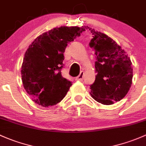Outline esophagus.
Returning a JSON list of instances; mask_svg holds the SVG:
<instances>
[{
    "instance_id": "34e87169",
    "label": "esophagus",
    "mask_w": 146,
    "mask_h": 146,
    "mask_svg": "<svg viewBox=\"0 0 146 146\" xmlns=\"http://www.w3.org/2000/svg\"><path fill=\"white\" fill-rule=\"evenodd\" d=\"M83 76H84V72L81 71L80 73L79 74V76L76 78V80H79V81H82L83 80Z\"/></svg>"
}]
</instances>
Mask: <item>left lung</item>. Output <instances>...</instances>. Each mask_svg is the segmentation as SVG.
I'll list each match as a JSON object with an SVG mask.
<instances>
[{
  "instance_id": "obj_1",
  "label": "left lung",
  "mask_w": 146,
  "mask_h": 146,
  "mask_svg": "<svg viewBox=\"0 0 146 146\" xmlns=\"http://www.w3.org/2000/svg\"><path fill=\"white\" fill-rule=\"evenodd\" d=\"M93 35L90 47L95 50L94 82L90 85V94L104 105L122 100L131 87L133 68L129 57L115 41L107 35L85 27Z\"/></svg>"
}]
</instances>
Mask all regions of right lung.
I'll return each mask as SVG.
<instances>
[{
    "label": "right lung",
    "mask_w": 146,
    "mask_h": 146,
    "mask_svg": "<svg viewBox=\"0 0 146 146\" xmlns=\"http://www.w3.org/2000/svg\"><path fill=\"white\" fill-rule=\"evenodd\" d=\"M85 31L83 27H61L34 40L24 54L21 80L33 101L43 107L56 105L64 98L72 82L62 77L64 53L69 42Z\"/></svg>",
    "instance_id": "1"
}]
</instances>
